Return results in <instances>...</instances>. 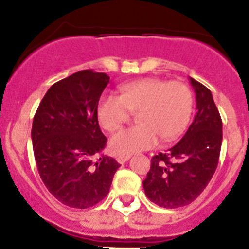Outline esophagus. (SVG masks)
I'll use <instances>...</instances> for the list:
<instances>
[{
    "label": "esophagus",
    "instance_id": "esophagus-1",
    "mask_svg": "<svg viewBox=\"0 0 249 249\" xmlns=\"http://www.w3.org/2000/svg\"><path fill=\"white\" fill-rule=\"evenodd\" d=\"M129 159L130 155H119V157H117V161L119 162V164H125Z\"/></svg>",
    "mask_w": 249,
    "mask_h": 249
}]
</instances>
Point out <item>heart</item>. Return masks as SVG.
Instances as JSON below:
<instances>
[{
  "instance_id": "heart-1",
  "label": "heart",
  "mask_w": 249,
  "mask_h": 249,
  "mask_svg": "<svg viewBox=\"0 0 249 249\" xmlns=\"http://www.w3.org/2000/svg\"><path fill=\"white\" fill-rule=\"evenodd\" d=\"M193 92L182 82L160 78H144L119 88V96L105 94L96 106L100 125L114 131L136 113L139 125L123 129L110 139L115 154L130 155L149 149L158 139L171 141L179 136L189 123L193 112Z\"/></svg>"
}]
</instances>
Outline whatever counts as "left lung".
<instances>
[{
	"mask_svg": "<svg viewBox=\"0 0 249 249\" xmlns=\"http://www.w3.org/2000/svg\"><path fill=\"white\" fill-rule=\"evenodd\" d=\"M196 114L182 140L152 158L143 189L152 202L178 208L199 197L214 175L223 140V123L212 92L189 77Z\"/></svg>",
	"mask_w": 249,
	"mask_h": 249,
	"instance_id": "left-lung-1",
	"label": "left lung"
}]
</instances>
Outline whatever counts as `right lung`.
Segmentation results:
<instances>
[{"instance_id": "obj_1", "label": "right lung", "mask_w": 249, "mask_h": 249, "mask_svg": "<svg viewBox=\"0 0 249 249\" xmlns=\"http://www.w3.org/2000/svg\"><path fill=\"white\" fill-rule=\"evenodd\" d=\"M108 83L106 73L91 70L71 74L49 88L34 117L39 176L53 196L70 207L88 208L105 199L120 167L113 158H99L107 139L96 106Z\"/></svg>"}]
</instances>
